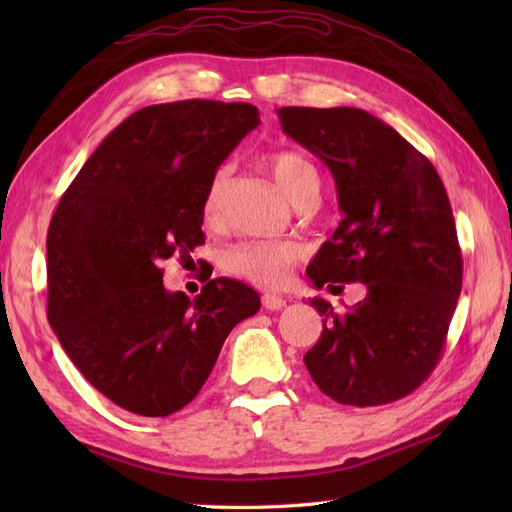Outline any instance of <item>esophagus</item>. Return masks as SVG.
Instances as JSON below:
<instances>
[{
  "mask_svg": "<svg viewBox=\"0 0 512 512\" xmlns=\"http://www.w3.org/2000/svg\"><path fill=\"white\" fill-rule=\"evenodd\" d=\"M262 303H264L266 310H281L286 306V299L279 297V295H273V292H264Z\"/></svg>",
  "mask_w": 512,
  "mask_h": 512,
  "instance_id": "34e87169",
  "label": "esophagus"
}]
</instances>
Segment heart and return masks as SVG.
<instances>
[{
	"instance_id": "heart-1",
	"label": "heart",
	"mask_w": 512,
	"mask_h": 512,
	"mask_svg": "<svg viewBox=\"0 0 512 512\" xmlns=\"http://www.w3.org/2000/svg\"><path fill=\"white\" fill-rule=\"evenodd\" d=\"M270 173H273L279 189L284 191L292 202H299L308 195H319V171L314 169L308 158L292 151H279L268 158ZM226 182V169H217L204 191L202 215L206 224L220 220L222 191ZM303 255V248L290 239H266V242H242L228 248L222 255V266L237 277L253 281L257 286L277 288L288 279L292 266Z\"/></svg>"
}]
</instances>
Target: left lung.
Returning a JSON list of instances; mask_svg holds the SVG:
<instances>
[{
	"instance_id": "1",
	"label": "left lung",
	"mask_w": 512,
	"mask_h": 512,
	"mask_svg": "<svg viewBox=\"0 0 512 512\" xmlns=\"http://www.w3.org/2000/svg\"><path fill=\"white\" fill-rule=\"evenodd\" d=\"M284 132L332 171L343 220L312 259L317 288H367L339 312L312 299L323 332L303 356L325 396L387 405L436 369L462 290V250L447 189L429 158L356 107H281ZM343 288V286H341Z\"/></svg>"
}]
</instances>
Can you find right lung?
<instances>
[{"label": "right lung", "mask_w": 512, "mask_h": 512, "mask_svg": "<svg viewBox=\"0 0 512 512\" xmlns=\"http://www.w3.org/2000/svg\"><path fill=\"white\" fill-rule=\"evenodd\" d=\"M257 114L202 99L143 107L96 147L52 215L48 321L88 383L138 416L187 407L228 332L262 303L224 277L191 301L165 290L160 268L204 242L206 184Z\"/></svg>", "instance_id": "add662e5"}]
</instances>
